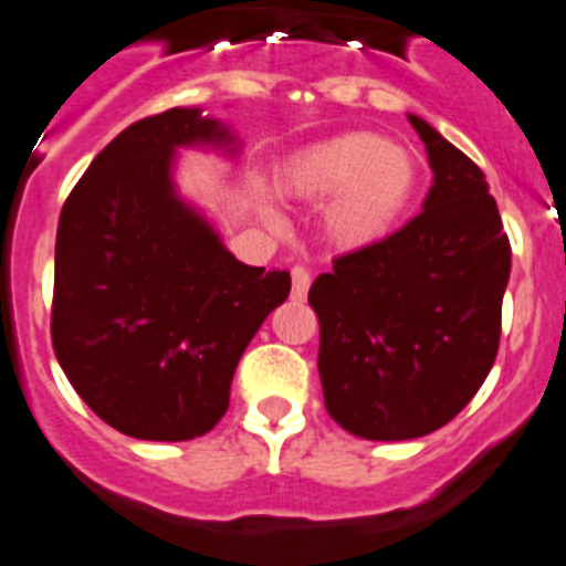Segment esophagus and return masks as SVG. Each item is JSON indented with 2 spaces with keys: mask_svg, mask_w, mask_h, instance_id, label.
<instances>
[{
  "mask_svg": "<svg viewBox=\"0 0 566 566\" xmlns=\"http://www.w3.org/2000/svg\"><path fill=\"white\" fill-rule=\"evenodd\" d=\"M293 298H304L307 296V290H311V270L307 268H293Z\"/></svg>",
  "mask_w": 566,
  "mask_h": 566,
  "instance_id": "esophagus-1",
  "label": "esophagus"
}]
</instances>
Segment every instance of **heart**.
Wrapping results in <instances>:
<instances>
[{
	"instance_id": "obj_1",
	"label": "heart",
	"mask_w": 566,
	"mask_h": 566,
	"mask_svg": "<svg viewBox=\"0 0 566 566\" xmlns=\"http://www.w3.org/2000/svg\"><path fill=\"white\" fill-rule=\"evenodd\" d=\"M419 190V161L405 145L370 130L333 136L296 154L279 170V193L324 205V235L338 250H367L390 239ZM259 210L279 222L268 190H255Z\"/></svg>"
}]
</instances>
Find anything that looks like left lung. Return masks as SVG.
I'll return each instance as SVG.
<instances>
[{"label":"left lung","mask_w":566,"mask_h":566,"mask_svg":"<svg viewBox=\"0 0 566 566\" xmlns=\"http://www.w3.org/2000/svg\"><path fill=\"white\" fill-rule=\"evenodd\" d=\"M421 213L313 282L318 376L333 421L358 439H419L455 419L499 353L510 242L484 174L432 125Z\"/></svg>","instance_id":"left-lung-1"}]
</instances>
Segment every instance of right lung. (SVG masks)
Returning a JSON list of instances; mask_svg holds the SVG:
<instances>
[{
  "label": "right lung",
  "instance_id": "right-lung-1",
  "mask_svg": "<svg viewBox=\"0 0 566 566\" xmlns=\"http://www.w3.org/2000/svg\"><path fill=\"white\" fill-rule=\"evenodd\" d=\"M181 147L239 150L201 107L134 122L76 181L56 230L59 365L105 424L145 441L213 430L244 347L290 293L287 270L242 264L181 199Z\"/></svg>",
  "mask_w": 566,
  "mask_h": 566
}]
</instances>
